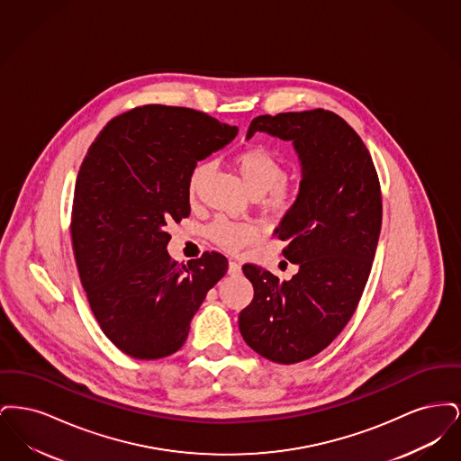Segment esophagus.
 <instances>
[{
    "label": "esophagus",
    "mask_w": 461,
    "mask_h": 461,
    "mask_svg": "<svg viewBox=\"0 0 461 461\" xmlns=\"http://www.w3.org/2000/svg\"><path fill=\"white\" fill-rule=\"evenodd\" d=\"M228 273L231 275V276H239L241 273V264L239 261H230V266H228Z\"/></svg>",
    "instance_id": "34e87169"
}]
</instances>
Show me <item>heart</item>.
<instances>
[{"instance_id":"1","label":"heart","mask_w":461,"mask_h":461,"mask_svg":"<svg viewBox=\"0 0 461 461\" xmlns=\"http://www.w3.org/2000/svg\"><path fill=\"white\" fill-rule=\"evenodd\" d=\"M233 164L241 177V183L250 197H264V203L275 211H286L294 205L297 198L295 185L288 183L285 167L282 160L271 154L264 147H250L233 157ZM207 173V164L198 162L188 176V195L194 198L197 194L198 185ZM209 239L218 243L226 250H239L247 243L256 240L258 230L250 222L237 221H214L207 228Z\"/></svg>"}]
</instances>
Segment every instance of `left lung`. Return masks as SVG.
<instances>
[{
	"label": "left lung",
	"mask_w": 461,
	"mask_h": 461,
	"mask_svg": "<svg viewBox=\"0 0 461 461\" xmlns=\"http://www.w3.org/2000/svg\"><path fill=\"white\" fill-rule=\"evenodd\" d=\"M292 141L301 186L275 235L299 271L280 280L256 264L243 275L254 299L239 316L249 348L292 365L323 351L351 320L370 276L382 228V194L372 155L330 110L256 117L247 131Z\"/></svg>",
	"instance_id": "left-lung-1"
}]
</instances>
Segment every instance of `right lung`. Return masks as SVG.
I'll use <instances>...</instances> for the list:
<instances>
[{
	"instance_id": "right-lung-1",
	"label": "right lung",
	"mask_w": 461,
	"mask_h": 461,
	"mask_svg": "<svg viewBox=\"0 0 461 461\" xmlns=\"http://www.w3.org/2000/svg\"><path fill=\"white\" fill-rule=\"evenodd\" d=\"M239 128L185 107L117 115L85 157L72 203V249L91 311L121 351L158 359L177 351L207 292L228 271L220 252L179 264L167 226L190 216L188 176Z\"/></svg>"
}]
</instances>
